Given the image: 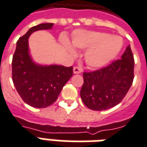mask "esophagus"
<instances>
[{
  "instance_id": "1",
  "label": "esophagus",
  "mask_w": 147,
  "mask_h": 147,
  "mask_svg": "<svg viewBox=\"0 0 147 147\" xmlns=\"http://www.w3.org/2000/svg\"><path fill=\"white\" fill-rule=\"evenodd\" d=\"M73 72L74 74H80L82 72V69L79 67H74Z\"/></svg>"
}]
</instances>
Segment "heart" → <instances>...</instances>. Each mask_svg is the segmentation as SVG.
Here are the masks:
<instances>
[{
  "instance_id": "b5f03b06",
  "label": "heart",
  "mask_w": 147,
  "mask_h": 147,
  "mask_svg": "<svg viewBox=\"0 0 147 147\" xmlns=\"http://www.w3.org/2000/svg\"><path fill=\"white\" fill-rule=\"evenodd\" d=\"M61 42L69 54L76 55L75 49L67 38H63ZM72 44L76 48L87 49L84 55L86 64L93 68H99L117 57L123 47V40L119 36L103 32L76 30L72 37Z\"/></svg>"
}]
</instances>
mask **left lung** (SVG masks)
I'll list each match as a JSON object with an SVG mask.
<instances>
[{
	"label": "left lung",
	"instance_id": "obj_1",
	"mask_svg": "<svg viewBox=\"0 0 147 147\" xmlns=\"http://www.w3.org/2000/svg\"><path fill=\"white\" fill-rule=\"evenodd\" d=\"M134 57L128 45L121 59L101 69L83 73L80 96L87 108L102 111L118 105L134 80Z\"/></svg>",
	"mask_w": 147,
	"mask_h": 147
}]
</instances>
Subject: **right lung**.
I'll list each match as a JSON object with an SVG mask.
<instances>
[{"label": "right lung", "mask_w": 147, "mask_h": 147, "mask_svg": "<svg viewBox=\"0 0 147 147\" xmlns=\"http://www.w3.org/2000/svg\"><path fill=\"white\" fill-rule=\"evenodd\" d=\"M53 24H38L31 27L16 43L12 57V81L21 98L32 107L45 108L57 99L65 83L73 75V67L62 65H40L29 53L28 38L31 34L49 30Z\"/></svg>", "instance_id": "1"}]
</instances>
